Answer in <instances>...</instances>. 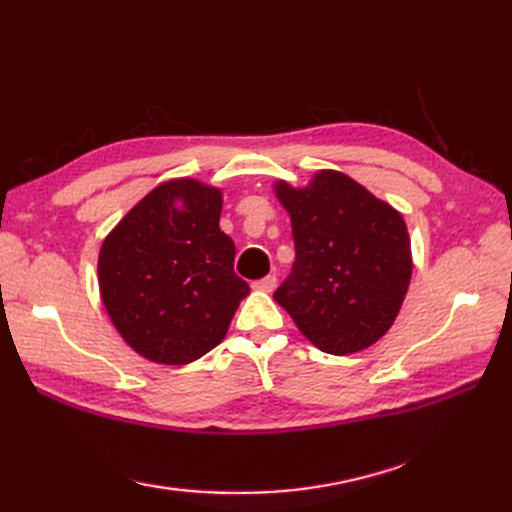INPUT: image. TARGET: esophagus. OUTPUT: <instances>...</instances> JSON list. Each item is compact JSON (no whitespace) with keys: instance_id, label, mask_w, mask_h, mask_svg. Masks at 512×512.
<instances>
[{"instance_id":"1","label":"esophagus","mask_w":512,"mask_h":512,"mask_svg":"<svg viewBox=\"0 0 512 512\" xmlns=\"http://www.w3.org/2000/svg\"><path fill=\"white\" fill-rule=\"evenodd\" d=\"M275 286H277V277L275 275H267V277H262V280L254 282V288L262 290V292H273Z\"/></svg>"}]
</instances>
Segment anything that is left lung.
I'll return each mask as SVG.
<instances>
[{
	"label": "left lung",
	"mask_w": 512,
	"mask_h": 512,
	"mask_svg": "<svg viewBox=\"0 0 512 512\" xmlns=\"http://www.w3.org/2000/svg\"><path fill=\"white\" fill-rule=\"evenodd\" d=\"M290 215L297 258L273 299L329 354H352L391 329L412 277L401 213L337 170L307 188L275 183Z\"/></svg>",
	"instance_id": "8db88e82"
}]
</instances>
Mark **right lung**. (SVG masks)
Returning <instances> with one entry per match:
<instances>
[{
    "label": "right lung",
    "mask_w": 512,
    "mask_h": 512,
    "mask_svg": "<svg viewBox=\"0 0 512 512\" xmlns=\"http://www.w3.org/2000/svg\"><path fill=\"white\" fill-rule=\"evenodd\" d=\"M222 192L196 179L158 185L100 247V294L126 344L188 365L218 346L250 286L220 230Z\"/></svg>",
    "instance_id": "right-lung-1"
}]
</instances>
